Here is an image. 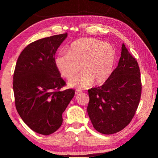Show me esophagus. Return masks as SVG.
I'll return each instance as SVG.
<instances>
[{"label": "esophagus", "mask_w": 158, "mask_h": 158, "mask_svg": "<svg viewBox=\"0 0 158 158\" xmlns=\"http://www.w3.org/2000/svg\"><path fill=\"white\" fill-rule=\"evenodd\" d=\"M81 93V90H76L75 94H76V95H78V94H79V93Z\"/></svg>", "instance_id": "34e87169"}]
</instances>
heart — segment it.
<instances>
[{
	"label": "heart",
	"instance_id": "1",
	"mask_svg": "<svg viewBox=\"0 0 158 158\" xmlns=\"http://www.w3.org/2000/svg\"><path fill=\"white\" fill-rule=\"evenodd\" d=\"M116 51L111 44L93 37L77 40L68 47L67 53H60L55 59L60 74L70 79L81 70L83 73L71 79L68 85L85 89L95 84H103L113 72Z\"/></svg>",
	"mask_w": 158,
	"mask_h": 158
}]
</instances>
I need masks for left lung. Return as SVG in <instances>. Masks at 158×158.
I'll return each instance as SVG.
<instances>
[{"label": "left lung", "mask_w": 158, "mask_h": 158, "mask_svg": "<svg viewBox=\"0 0 158 158\" xmlns=\"http://www.w3.org/2000/svg\"><path fill=\"white\" fill-rule=\"evenodd\" d=\"M88 114L98 132L116 133L127 126L137 111L141 94L139 67L122 44L117 68L105 84L89 90Z\"/></svg>", "instance_id": "left-lung-1"}]
</instances>
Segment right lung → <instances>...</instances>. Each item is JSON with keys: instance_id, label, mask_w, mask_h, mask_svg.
I'll return each mask as SVG.
<instances>
[{"instance_id": "right-lung-1", "label": "right lung", "mask_w": 158, "mask_h": 158, "mask_svg": "<svg viewBox=\"0 0 158 158\" xmlns=\"http://www.w3.org/2000/svg\"><path fill=\"white\" fill-rule=\"evenodd\" d=\"M68 33L29 44L20 53L13 76L15 106L23 121L43 135L56 132L75 91L65 85L55 64V54Z\"/></svg>"}]
</instances>
